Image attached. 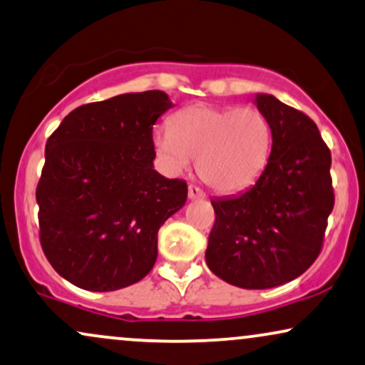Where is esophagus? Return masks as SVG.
Masks as SVG:
<instances>
[{"label":"esophagus","mask_w":365,"mask_h":365,"mask_svg":"<svg viewBox=\"0 0 365 365\" xmlns=\"http://www.w3.org/2000/svg\"><path fill=\"white\" fill-rule=\"evenodd\" d=\"M187 196H190V200H192V201H195V200H205V197H206L205 192L201 191L197 186H192V184L190 186V190H187Z\"/></svg>","instance_id":"1"}]
</instances>
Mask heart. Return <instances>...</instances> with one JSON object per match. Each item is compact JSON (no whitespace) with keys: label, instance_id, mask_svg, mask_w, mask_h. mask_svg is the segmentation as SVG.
<instances>
[{"label":"heart","instance_id":"obj_1","mask_svg":"<svg viewBox=\"0 0 365 365\" xmlns=\"http://www.w3.org/2000/svg\"><path fill=\"white\" fill-rule=\"evenodd\" d=\"M165 169L179 174L197 159V173L218 192H240L259 181L272 152V127L255 106L196 103L179 110L170 127L152 137Z\"/></svg>","mask_w":365,"mask_h":365}]
</instances>
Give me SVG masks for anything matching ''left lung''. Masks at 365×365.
I'll list each match as a JSON object with an SVG mask.
<instances>
[{"label":"left lung","instance_id":"obj_1","mask_svg":"<svg viewBox=\"0 0 365 365\" xmlns=\"http://www.w3.org/2000/svg\"><path fill=\"white\" fill-rule=\"evenodd\" d=\"M254 103L271 121V160L247 191L211 200L217 220L205 257L228 284L267 289L317 260L335 197L330 148L317 123L272 94H255Z\"/></svg>","mask_w":365,"mask_h":365}]
</instances>
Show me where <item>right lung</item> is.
<instances>
[{
  "instance_id": "right-lung-1",
  "label": "right lung",
  "mask_w": 365,
  "mask_h": 365,
  "mask_svg": "<svg viewBox=\"0 0 365 365\" xmlns=\"http://www.w3.org/2000/svg\"><path fill=\"white\" fill-rule=\"evenodd\" d=\"M173 108L164 91L127 93L71 111L45 145L37 186L40 244L62 277L88 291L140 281L157 232L187 200L154 169L152 128Z\"/></svg>"
}]
</instances>
